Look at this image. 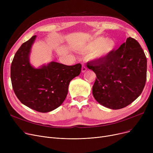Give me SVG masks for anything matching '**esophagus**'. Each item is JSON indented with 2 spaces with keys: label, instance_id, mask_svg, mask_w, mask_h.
<instances>
[{
  "label": "esophagus",
  "instance_id": "1",
  "mask_svg": "<svg viewBox=\"0 0 153 153\" xmlns=\"http://www.w3.org/2000/svg\"><path fill=\"white\" fill-rule=\"evenodd\" d=\"M87 71V68H86V67L85 66H82V72H85V71Z\"/></svg>",
  "mask_w": 153,
  "mask_h": 153
}]
</instances>
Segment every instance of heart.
Listing matches in <instances>:
<instances>
[{
  "label": "heart",
  "instance_id": "1",
  "mask_svg": "<svg viewBox=\"0 0 153 153\" xmlns=\"http://www.w3.org/2000/svg\"><path fill=\"white\" fill-rule=\"evenodd\" d=\"M115 47L116 43L114 39L99 36L94 38L84 45L82 50L86 51L93 50L91 58L95 60H102L113 52Z\"/></svg>",
  "mask_w": 153,
  "mask_h": 153
}]
</instances>
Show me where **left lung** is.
<instances>
[{
	"label": "left lung",
	"mask_w": 153,
	"mask_h": 153,
	"mask_svg": "<svg viewBox=\"0 0 153 153\" xmlns=\"http://www.w3.org/2000/svg\"><path fill=\"white\" fill-rule=\"evenodd\" d=\"M87 66L97 76L92 87L94 97L110 109L130 105L145 85L146 57L139 43L131 37L106 58L88 62Z\"/></svg>",
	"instance_id": "8db88e82"
}]
</instances>
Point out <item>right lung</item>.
<instances>
[{
  "instance_id": "add662e5",
  "label": "right lung",
  "mask_w": 153,
  "mask_h": 153,
  "mask_svg": "<svg viewBox=\"0 0 153 153\" xmlns=\"http://www.w3.org/2000/svg\"><path fill=\"white\" fill-rule=\"evenodd\" d=\"M36 35L23 43L13 59L10 77L13 91L27 107L42 113L59 107L65 100L70 81L81 71V64L67 66L51 61L38 68L30 61Z\"/></svg>"
}]
</instances>
